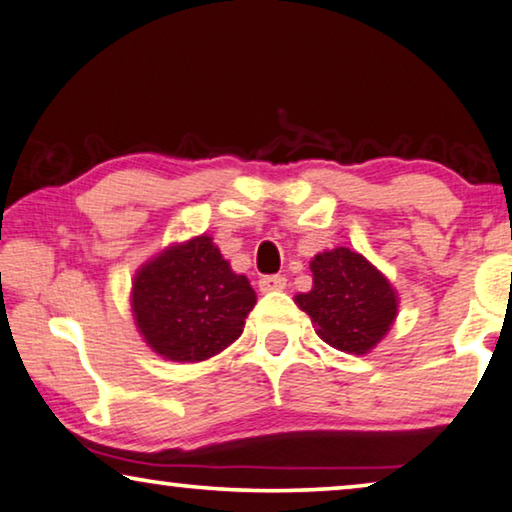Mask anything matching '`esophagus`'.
Here are the masks:
<instances>
[{
	"label": "esophagus",
	"instance_id": "34e87169",
	"mask_svg": "<svg viewBox=\"0 0 512 512\" xmlns=\"http://www.w3.org/2000/svg\"><path fill=\"white\" fill-rule=\"evenodd\" d=\"M258 288H261V293L284 291V288H286V277H281V274H268V277L258 279Z\"/></svg>",
	"mask_w": 512,
	"mask_h": 512
}]
</instances>
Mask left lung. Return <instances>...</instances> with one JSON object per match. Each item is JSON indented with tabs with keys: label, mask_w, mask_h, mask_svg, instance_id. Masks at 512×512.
Returning <instances> with one entry per match:
<instances>
[{
	"label": "left lung",
	"mask_w": 512,
	"mask_h": 512,
	"mask_svg": "<svg viewBox=\"0 0 512 512\" xmlns=\"http://www.w3.org/2000/svg\"><path fill=\"white\" fill-rule=\"evenodd\" d=\"M311 291L295 295L316 335L337 351L365 355L388 335L399 311L390 279L348 247L325 249L309 263Z\"/></svg>",
	"instance_id": "1"
}]
</instances>
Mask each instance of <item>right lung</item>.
I'll use <instances>...</instances> for the list:
<instances>
[{"instance_id":"right-lung-1","label":"right lung","mask_w":512,"mask_h":512,"mask_svg":"<svg viewBox=\"0 0 512 512\" xmlns=\"http://www.w3.org/2000/svg\"><path fill=\"white\" fill-rule=\"evenodd\" d=\"M129 302L140 337L154 353L203 362L242 335L256 291L203 233L168 244L140 265Z\"/></svg>"}]
</instances>
